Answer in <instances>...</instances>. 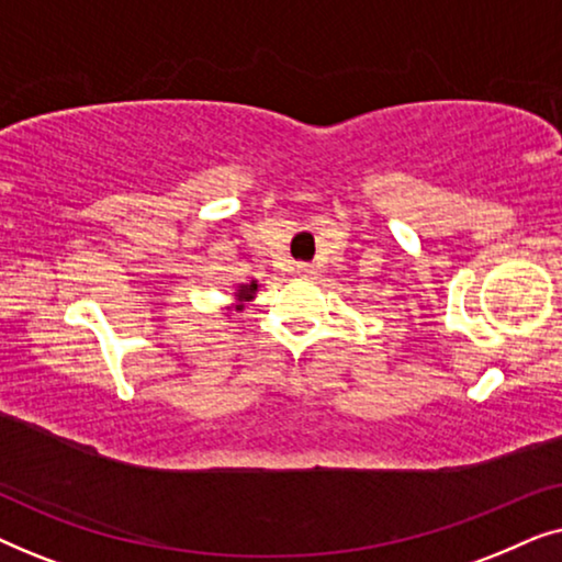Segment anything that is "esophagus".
Instances as JSON below:
<instances>
[{
	"label": "esophagus",
	"mask_w": 562,
	"mask_h": 562,
	"mask_svg": "<svg viewBox=\"0 0 562 562\" xmlns=\"http://www.w3.org/2000/svg\"><path fill=\"white\" fill-rule=\"evenodd\" d=\"M296 273H299V276H304V279H306V276H314V273H317V268L310 266V263H299V266H296Z\"/></svg>",
	"instance_id": "1"
}]
</instances>
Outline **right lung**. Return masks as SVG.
Listing matches in <instances>:
<instances>
[{
    "label": "right lung",
    "instance_id": "obj_1",
    "mask_svg": "<svg viewBox=\"0 0 562 562\" xmlns=\"http://www.w3.org/2000/svg\"><path fill=\"white\" fill-rule=\"evenodd\" d=\"M256 291H258V281H250V283H243L240 289H237V302L240 304H235V310H243V302H250L252 296H256Z\"/></svg>",
    "mask_w": 562,
    "mask_h": 562
}]
</instances>
